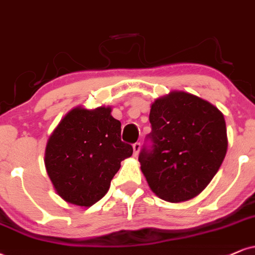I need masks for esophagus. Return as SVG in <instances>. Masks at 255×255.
Listing matches in <instances>:
<instances>
[{
	"label": "esophagus",
	"instance_id": "1",
	"mask_svg": "<svg viewBox=\"0 0 255 255\" xmlns=\"http://www.w3.org/2000/svg\"><path fill=\"white\" fill-rule=\"evenodd\" d=\"M132 148H133V154H135L136 157V155L138 154L139 149H141V143H139V142H135V143L132 144Z\"/></svg>",
	"mask_w": 255,
	"mask_h": 255
}]
</instances>
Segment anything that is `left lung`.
<instances>
[{
    "label": "left lung",
    "instance_id": "8db88e82",
    "mask_svg": "<svg viewBox=\"0 0 255 255\" xmlns=\"http://www.w3.org/2000/svg\"><path fill=\"white\" fill-rule=\"evenodd\" d=\"M150 146L138 161L150 190L170 203L198 196L226 155L223 113L197 96L172 91L150 106Z\"/></svg>",
    "mask_w": 255,
    "mask_h": 255
}]
</instances>
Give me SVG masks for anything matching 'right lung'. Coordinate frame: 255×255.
<instances>
[{
  "label": "right lung",
  "instance_id": "add662e5",
  "mask_svg": "<svg viewBox=\"0 0 255 255\" xmlns=\"http://www.w3.org/2000/svg\"><path fill=\"white\" fill-rule=\"evenodd\" d=\"M111 107H76L47 141L45 165L54 190L65 202L91 207L108 192L122 160L132 146L120 137L122 124Z\"/></svg>",
  "mask_w": 255,
  "mask_h": 255
}]
</instances>
